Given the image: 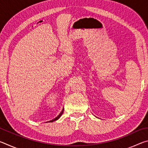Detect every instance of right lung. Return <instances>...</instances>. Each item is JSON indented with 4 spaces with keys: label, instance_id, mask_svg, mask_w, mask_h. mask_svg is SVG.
Masks as SVG:
<instances>
[{
    "label": "right lung",
    "instance_id": "add662e5",
    "mask_svg": "<svg viewBox=\"0 0 148 148\" xmlns=\"http://www.w3.org/2000/svg\"><path fill=\"white\" fill-rule=\"evenodd\" d=\"M63 112H64V109L62 110V112H61V113H60V114L59 115V116H57V117H56V118H55V119H52V120H51V121H49V122H53V121H57V119H59L60 118V117H61V116H62V114H63Z\"/></svg>",
    "mask_w": 148,
    "mask_h": 148
}]
</instances>
